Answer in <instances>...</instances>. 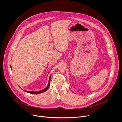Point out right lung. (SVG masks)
Returning <instances> with one entry per match:
<instances>
[{
	"instance_id": "add662e5",
	"label": "right lung",
	"mask_w": 122,
	"mask_h": 122,
	"mask_svg": "<svg viewBox=\"0 0 122 122\" xmlns=\"http://www.w3.org/2000/svg\"><path fill=\"white\" fill-rule=\"evenodd\" d=\"M11 67V66H10ZM51 75H50V77H49V82H48V85L46 87V88H45L43 90H41L40 91H35V92H32V91H25V90H24V91L26 92H27V93H30V94H40V93H43L44 92H45L47 89L48 88H49V87L50 86V79H51ZM20 87V86H19ZM21 88V87H20ZM22 89V88H21Z\"/></svg>"
}]
</instances>
